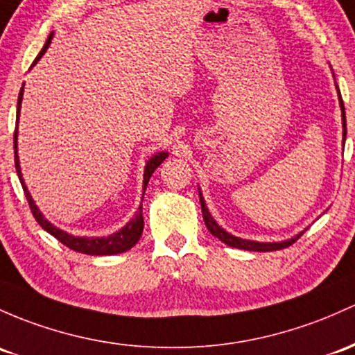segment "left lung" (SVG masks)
<instances>
[{"mask_svg": "<svg viewBox=\"0 0 355 355\" xmlns=\"http://www.w3.org/2000/svg\"><path fill=\"white\" fill-rule=\"evenodd\" d=\"M335 87H337L338 105H340V110H342V144H344V146H345V137H347L345 108H344V101H342V96H340V91H338V86L335 85ZM200 203H201V211H203L205 225H207V228L209 230V234H211L213 237H216L218 240H222V242L227 243V245L235 247V249L254 250V252H270V250L286 249V247H289V245H291V243H295L296 240H298V239L301 237V235L304 234V230H306V228H304V230H301L300 234L293 235L291 239L279 240V242H257V240L240 239V237H235V235L228 234V232L225 230L223 227H220V225L216 223V220L213 218L211 213H209L207 203H205V198H203V193H201V189H200Z\"/></svg>", "mask_w": 355, "mask_h": 355, "instance_id": "1", "label": "left lung"}]
</instances>
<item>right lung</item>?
<instances>
[{
    "label": "right lung",
    "mask_w": 355,
    "mask_h": 355,
    "mask_svg": "<svg viewBox=\"0 0 355 355\" xmlns=\"http://www.w3.org/2000/svg\"><path fill=\"white\" fill-rule=\"evenodd\" d=\"M52 37H54V32L49 35L44 49H42V51L39 52V55H37L35 60H33L32 67L35 66V64L42 59V55L47 52L49 45H51V42H52ZM32 67H30V69H32ZM24 86H25V83H24ZM24 86H21L20 94H18V103H17V127H15V140H13L15 167H17L18 179H20L21 186H24L25 196H26V200H28L30 209H32L35 220L39 222V225L44 228L45 232H49L52 237H55L59 242H62L64 245L69 247V249H72V250H76V252L87 254V255H115V254H121V252H127V250H130L132 247L139 242L140 237H142V232H144L142 203L139 205V209H137L135 216H133L130 222L125 225V227H121L120 230H116L115 234L106 235V237H79V235H72V234H69V232L60 230L59 227H55L54 223H51L47 218H45L44 213H42L39 207L35 205L32 194H30L28 188H26V184H25V179H24V174H21V167H20V159H18V121H20L21 100H24ZM167 155H169V152L162 150V152H157V154L152 155V157L147 161L146 169H144V186H142L144 193L142 194H146L148 179H150L152 174H154V171L157 169V167L161 166L164 161H166ZM142 200H144V196H142Z\"/></svg>",
    "instance_id": "add662e5"
}]
</instances>
